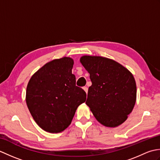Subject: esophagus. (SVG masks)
I'll return each instance as SVG.
<instances>
[{
  "mask_svg": "<svg viewBox=\"0 0 160 160\" xmlns=\"http://www.w3.org/2000/svg\"><path fill=\"white\" fill-rule=\"evenodd\" d=\"M83 89L85 91V92L87 93H88V88H87V87H83Z\"/></svg>",
  "mask_w": 160,
  "mask_h": 160,
  "instance_id": "1",
  "label": "esophagus"
}]
</instances>
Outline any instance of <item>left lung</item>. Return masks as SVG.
I'll list each match as a JSON object with an SVG mask.
<instances>
[{"instance_id": "left-lung-1", "label": "left lung", "mask_w": 160, "mask_h": 160, "mask_svg": "<svg viewBox=\"0 0 160 160\" xmlns=\"http://www.w3.org/2000/svg\"><path fill=\"white\" fill-rule=\"evenodd\" d=\"M80 60L92 82L86 104L94 117L105 127L122 124L136 101V83L132 74L120 63L107 58L84 56Z\"/></svg>"}]
</instances>
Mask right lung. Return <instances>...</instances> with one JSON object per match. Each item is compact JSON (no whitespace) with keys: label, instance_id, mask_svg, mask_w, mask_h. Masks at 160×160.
I'll list each match as a JSON object with an SVG mask.
<instances>
[{"label":"right lung","instance_id":"1","mask_svg":"<svg viewBox=\"0 0 160 160\" xmlns=\"http://www.w3.org/2000/svg\"><path fill=\"white\" fill-rule=\"evenodd\" d=\"M73 60L64 57L47 62L32 76L26 102L33 120L47 132L57 133L70 125L87 94L76 85Z\"/></svg>","mask_w":160,"mask_h":160}]
</instances>
